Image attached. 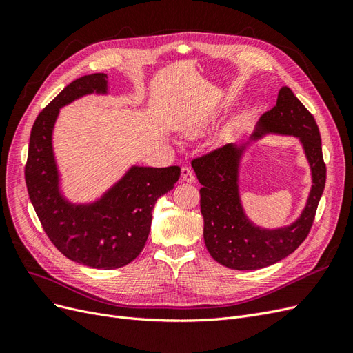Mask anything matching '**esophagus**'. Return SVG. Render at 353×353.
<instances>
[{
    "mask_svg": "<svg viewBox=\"0 0 353 353\" xmlns=\"http://www.w3.org/2000/svg\"><path fill=\"white\" fill-rule=\"evenodd\" d=\"M181 178H183V181H185V183H194V174L193 170H191V168L188 166H184L183 169H181Z\"/></svg>",
    "mask_w": 353,
    "mask_h": 353,
    "instance_id": "obj_1",
    "label": "esophagus"
}]
</instances>
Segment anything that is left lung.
<instances>
[{
  "mask_svg": "<svg viewBox=\"0 0 353 353\" xmlns=\"http://www.w3.org/2000/svg\"><path fill=\"white\" fill-rule=\"evenodd\" d=\"M275 132L301 138L312 169V190L306 208L290 227L262 230L245 218L239 196V163L243 147L225 144L191 160L200 188V210L205 219L206 248L210 256L231 270H261L284 259L307 237L319 199L325 187L327 169L318 125L293 91L283 87L276 104L265 112L253 138Z\"/></svg>",
  "mask_w": 353,
  "mask_h": 353,
  "instance_id": "1",
  "label": "left lung"
}]
</instances>
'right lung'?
Instances as JSON below:
<instances>
[{
	"label": "right lung",
	"instance_id": "obj_1",
	"mask_svg": "<svg viewBox=\"0 0 353 353\" xmlns=\"http://www.w3.org/2000/svg\"><path fill=\"white\" fill-rule=\"evenodd\" d=\"M105 91L108 74H85L38 114L30 131L25 181L42 228L66 258L91 268L116 270L144 249L152 210L157 199L174 188L181 168L134 166L92 205H70L61 197L51 145L59 109L85 94Z\"/></svg>",
	"mask_w": 353,
	"mask_h": 353
}]
</instances>
